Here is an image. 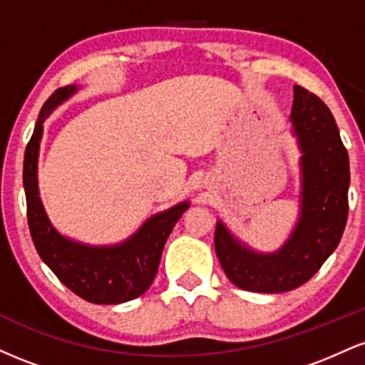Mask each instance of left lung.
Segmentation results:
<instances>
[{"label":"left lung","instance_id":"1","mask_svg":"<svg viewBox=\"0 0 365 365\" xmlns=\"http://www.w3.org/2000/svg\"><path fill=\"white\" fill-rule=\"evenodd\" d=\"M293 123L300 156V216L276 252H255L217 221L215 249L230 282L242 290L282 293L317 273L340 244L349 216L350 163L329 108L304 87H293Z\"/></svg>","mask_w":365,"mask_h":365}]
</instances>
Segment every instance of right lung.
Here are the masks:
<instances>
[{"instance_id":"1","label":"right lung","mask_w":365,"mask_h":365,"mask_svg":"<svg viewBox=\"0 0 365 365\" xmlns=\"http://www.w3.org/2000/svg\"><path fill=\"white\" fill-rule=\"evenodd\" d=\"M77 89V86H66L51 94L39 113L34 133L25 149L24 188L29 230L37 254L75 295L92 304H123L140 297L154 282L171 230L190 204L185 200L150 216L132 237L110 247L78 244L58 233L41 202L37 158L44 120Z\"/></svg>"}]
</instances>
